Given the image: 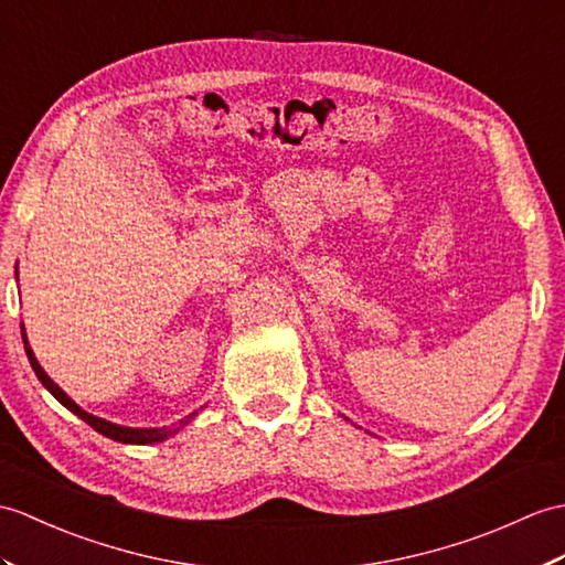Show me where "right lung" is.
Returning <instances> with one entry per match:
<instances>
[{"mask_svg":"<svg viewBox=\"0 0 565 565\" xmlns=\"http://www.w3.org/2000/svg\"><path fill=\"white\" fill-rule=\"evenodd\" d=\"M23 344H25V356H29V361H31V365H33V371H35L38 380H41V383L52 392V397L60 399L64 406H67V409H70L72 414H76V416L82 418V422H86L90 428L98 430V433H103L105 438L117 440V443L147 445V443H161V440H166L168 436H173V433L178 430V428H168V426H163V428H127V426H117V424L105 422V418L90 416L88 412H84V409H82V406H76V404H74L67 395H64V392H62V390H60L55 383H52L50 377H47V373L41 369V363L35 361V356H33V351H31L29 342H25V334H23ZM194 414H196V412H194ZM194 414H190V416L185 418V422H180V424H188Z\"/></svg>","mask_w":565,"mask_h":565,"instance_id":"add662e5","label":"right lung"}]
</instances>
